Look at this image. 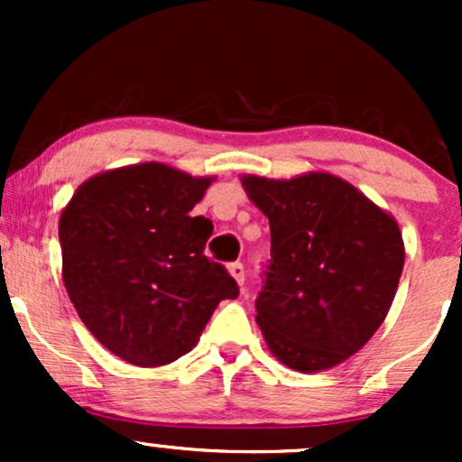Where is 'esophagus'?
I'll return each instance as SVG.
<instances>
[{
    "label": "esophagus",
    "mask_w": 462,
    "mask_h": 462,
    "mask_svg": "<svg viewBox=\"0 0 462 462\" xmlns=\"http://www.w3.org/2000/svg\"><path fill=\"white\" fill-rule=\"evenodd\" d=\"M227 272H230L232 278L236 280L238 286H243V282H245V272H243V264L241 263H232L230 267H227Z\"/></svg>",
    "instance_id": "34e87169"
}]
</instances>
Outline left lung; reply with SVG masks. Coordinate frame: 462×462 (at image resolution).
Masks as SVG:
<instances>
[{"mask_svg":"<svg viewBox=\"0 0 462 462\" xmlns=\"http://www.w3.org/2000/svg\"><path fill=\"white\" fill-rule=\"evenodd\" d=\"M241 184L272 230L256 300L269 352L301 374L337 367L365 347L393 304L406 256L395 217L328 171L245 173Z\"/></svg>","mask_w":462,"mask_h":462,"instance_id":"8db88e82","label":"left lung"}]
</instances>
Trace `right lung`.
Segmentation results:
<instances>
[{
    "label": "right lung",
    "mask_w": 462,
    "mask_h": 462,
    "mask_svg": "<svg viewBox=\"0 0 462 462\" xmlns=\"http://www.w3.org/2000/svg\"><path fill=\"white\" fill-rule=\"evenodd\" d=\"M215 176L164 162L95 173L62 208V282L79 319L115 356L139 367L173 363L198 346L238 286L204 256L213 224L190 217Z\"/></svg>",
    "instance_id": "add662e5"
}]
</instances>
